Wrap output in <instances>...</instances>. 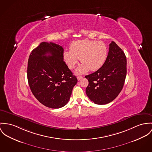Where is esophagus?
Returning <instances> with one entry per match:
<instances>
[{"label": "esophagus", "mask_w": 152, "mask_h": 152, "mask_svg": "<svg viewBox=\"0 0 152 152\" xmlns=\"http://www.w3.org/2000/svg\"><path fill=\"white\" fill-rule=\"evenodd\" d=\"M82 78H83V77H82V76H78L77 77V80H78L79 81Z\"/></svg>", "instance_id": "esophagus-1"}]
</instances>
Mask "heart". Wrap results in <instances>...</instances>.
<instances>
[{"instance_id": "b5f03b06", "label": "heart", "mask_w": 152, "mask_h": 152, "mask_svg": "<svg viewBox=\"0 0 152 152\" xmlns=\"http://www.w3.org/2000/svg\"><path fill=\"white\" fill-rule=\"evenodd\" d=\"M107 57V48L102 42L90 40L75 41L70 50H65L64 58L69 69H73L79 62L82 64L76 70V73L83 74L90 69L96 71L104 65Z\"/></svg>"}]
</instances>
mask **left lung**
I'll use <instances>...</instances> for the list:
<instances>
[{
    "instance_id": "obj_1",
    "label": "left lung",
    "mask_w": 152,
    "mask_h": 152,
    "mask_svg": "<svg viewBox=\"0 0 152 152\" xmlns=\"http://www.w3.org/2000/svg\"><path fill=\"white\" fill-rule=\"evenodd\" d=\"M127 74V59L117 44L112 42L104 65L85 76L88 85L86 94L94 103L107 104L113 101L123 89Z\"/></svg>"
}]
</instances>
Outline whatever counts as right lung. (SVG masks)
<instances>
[{"label": "right lung", "mask_w": 152, "mask_h": 152, "mask_svg": "<svg viewBox=\"0 0 152 152\" xmlns=\"http://www.w3.org/2000/svg\"><path fill=\"white\" fill-rule=\"evenodd\" d=\"M27 77L35 98L53 109L67 104L77 82L64 61V48L52 42H42L32 50L28 62Z\"/></svg>", "instance_id": "add662e5"}]
</instances>
